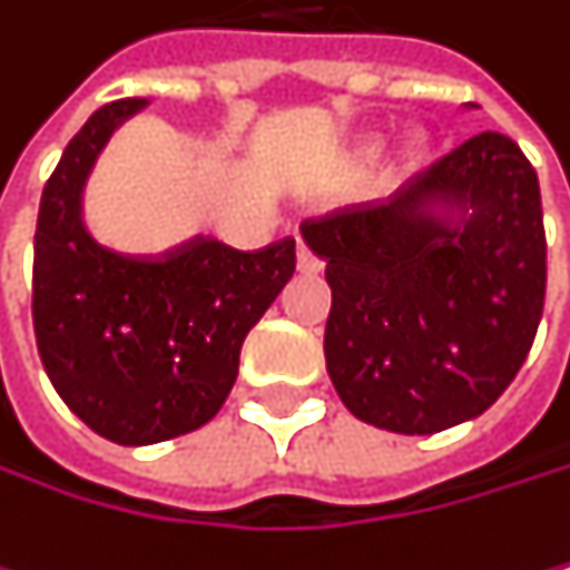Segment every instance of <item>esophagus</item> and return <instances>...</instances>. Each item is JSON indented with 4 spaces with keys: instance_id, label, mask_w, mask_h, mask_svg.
Masks as SVG:
<instances>
[{
    "instance_id": "1",
    "label": "esophagus",
    "mask_w": 570,
    "mask_h": 570,
    "mask_svg": "<svg viewBox=\"0 0 570 570\" xmlns=\"http://www.w3.org/2000/svg\"><path fill=\"white\" fill-rule=\"evenodd\" d=\"M297 269H301V273H317V269H321V259L307 249V243L297 246Z\"/></svg>"
}]
</instances>
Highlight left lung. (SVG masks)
Instances as JSON below:
<instances>
[{"mask_svg": "<svg viewBox=\"0 0 570 570\" xmlns=\"http://www.w3.org/2000/svg\"><path fill=\"white\" fill-rule=\"evenodd\" d=\"M327 263V375L361 422L429 435L483 415L517 379L548 294L538 171L483 131L385 206L301 226Z\"/></svg>", "mask_w": 570, "mask_h": 570, "instance_id": "1", "label": "left lung"}]
</instances>
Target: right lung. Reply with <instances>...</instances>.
I'll return each instance as SVG.
<instances>
[{"instance_id": "right-lung-1", "label": "right lung", "mask_w": 570, "mask_h": 570, "mask_svg": "<svg viewBox=\"0 0 570 570\" xmlns=\"http://www.w3.org/2000/svg\"><path fill=\"white\" fill-rule=\"evenodd\" d=\"M141 107L131 97L87 117L43 188L32 239L43 368L67 409L117 445L206 425L236 382L249 327L297 266L291 236L253 253L198 236L165 256H125L87 233V171L110 131Z\"/></svg>"}]
</instances>
